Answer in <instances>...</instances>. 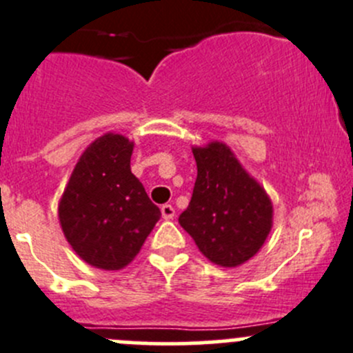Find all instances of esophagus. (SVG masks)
Wrapping results in <instances>:
<instances>
[{"mask_svg": "<svg viewBox=\"0 0 353 353\" xmlns=\"http://www.w3.org/2000/svg\"><path fill=\"white\" fill-rule=\"evenodd\" d=\"M160 212H162V217L165 219V221H170V219H174V215H176V208H174L172 205H162Z\"/></svg>", "mask_w": 353, "mask_h": 353, "instance_id": "34e87169", "label": "esophagus"}]
</instances>
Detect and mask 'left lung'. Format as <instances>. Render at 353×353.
Returning <instances> with one entry per match:
<instances>
[{
    "mask_svg": "<svg viewBox=\"0 0 353 353\" xmlns=\"http://www.w3.org/2000/svg\"><path fill=\"white\" fill-rule=\"evenodd\" d=\"M198 176L179 224L215 265L238 268L263 246L272 229V201L222 141L193 146Z\"/></svg>",
    "mask_w": 353,
    "mask_h": 353,
    "instance_id": "left-lung-1",
    "label": "left lung"
}]
</instances>
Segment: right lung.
<instances>
[{"label": "right lung", "instance_id": "add662e5", "mask_svg": "<svg viewBox=\"0 0 353 353\" xmlns=\"http://www.w3.org/2000/svg\"><path fill=\"white\" fill-rule=\"evenodd\" d=\"M134 141L107 132L82 152L58 201L68 245L97 269L121 271L134 260L160 208L131 172Z\"/></svg>", "mask_w": 353, "mask_h": 353}]
</instances>
